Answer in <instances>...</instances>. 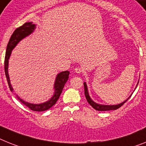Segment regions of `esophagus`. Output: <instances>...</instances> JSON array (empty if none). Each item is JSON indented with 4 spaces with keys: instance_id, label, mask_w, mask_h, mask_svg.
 Listing matches in <instances>:
<instances>
[{
    "instance_id": "esophagus-1",
    "label": "esophagus",
    "mask_w": 146,
    "mask_h": 146,
    "mask_svg": "<svg viewBox=\"0 0 146 146\" xmlns=\"http://www.w3.org/2000/svg\"><path fill=\"white\" fill-rule=\"evenodd\" d=\"M74 70H75V72L76 73H81L82 72V69L80 68V67H76Z\"/></svg>"
}]
</instances>
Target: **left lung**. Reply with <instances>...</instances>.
Listing matches in <instances>:
<instances>
[{"instance_id": "left-lung-1", "label": "left lung", "mask_w": 146, "mask_h": 146, "mask_svg": "<svg viewBox=\"0 0 146 146\" xmlns=\"http://www.w3.org/2000/svg\"><path fill=\"white\" fill-rule=\"evenodd\" d=\"M139 83V82H138ZM84 95H85V97H86V100L88 101V102L91 105L92 107L94 108L95 110L96 111H111V110H117V109L119 108L122 106V105H124L125 102H127V100L131 97V96L125 100L123 102L120 104H118V105H100V104L96 103L95 102H94L91 100V98L89 96V94H88V87H87L86 82H84Z\"/></svg>"}]
</instances>
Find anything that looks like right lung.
<instances>
[{"mask_svg":"<svg viewBox=\"0 0 146 146\" xmlns=\"http://www.w3.org/2000/svg\"><path fill=\"white\" fill-rule=\"evenodd\" d=\"M35 29V24H33V22H27L22 26H21L20 27L17 28L13 33V35H11V38L9 41L8 44L7 46V52H6V56H5V60H4V70H5V75L7 77V82H8L9 87L11 91H13V88L12 87V84L10 83V80H9V76L8 73V65H9V59L10 57V55L12 53V50L15 47L18 43L21 41L22 39L24 38L25 37L29 35L31 33H33V31ZM70 72L68 70L63 71L61 72L56 76V80H55L54 84V94L52 96V98L49 100L48 101L45 102L44 103L41 104H33L29 103V102H27L21 100L18 95H16L17 99L26 105L27 107L29 108V109H31L32 111H44L50 109V108L53 106L56 103L57 100H58L60 95L62 94V90H63L64 86L65 83L67 82V81L68 80L69 78Z\"/></svg>","mask_w":146,"mask_h":146,"instance_id":"1","label":"right lung"}]
</instances>
